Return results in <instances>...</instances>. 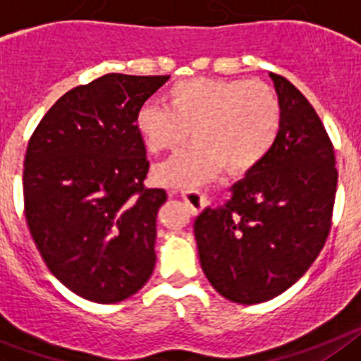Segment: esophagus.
<instances>
[{
  "label": "esophagus",
  "instance_id": "esophagus-1",
  "mask_svg": "<svg viewBox=\"0 0 361 361\" xmlns=\"http://www.w3.org/2000/svg\"><path fill=\"white\" fill-rule=\"evenodd\" d=\"M181 198H183L185 205L189 207V211L192 214H198L202 211V207L205 205V196L198 190H181Z\"/></svg>",
  "mask_w": 361,
  "mask_h": 361
}]
</instances>
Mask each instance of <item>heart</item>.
Returning a JSON list of instances; mask_svg holds the SVG:
<instances>
[{
	"label": "heart",
	"mask_w": 361,
	"mask_h": 361,
	"mask_svg": "<svg viewBox=\"0 0 361 361\" xmlns=\"http://www.w3.org/2000/svg\"><path fill=\"white\" fill-rule=\"evenodd\" d=\"M281 102L263 81L192 78L172 85L165 106L143 103L137 136L150 154L174 150L190 136L196 143L154 171L165 187H198L224 167L227 174L255 169L271 152L281 128Z\"/></svg>",
	"instance_id": "1"
}]
</instances>
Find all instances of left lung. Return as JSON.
Instances as JSON below:
<instances>
[{
	"instance_id": "1",
	"label": "left lung",
	"mask_w": 361,
	"mask_h": 361,
	"mask_svg": "<svg viewBox=\"0 0 361 361\" xmlns=\"http://www.w3.org/2000/svg\"><path fill=\"white\" fill-rule=\"evenodd\" d=\"M281 102L274 147L231 187V200L194 221L207 280L234 303L252 305L287 290L311 267L331 231L338 171L312 105L269 72Z\"/></svg>"
}]
</instances>
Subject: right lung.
Instances as JSON below:
<instances>
[{
  "instance_id": "add662e5",
  "label": "right lung",
  "mask_w": 361,
  "mask_h": 361,
  "mask_svg": "<svg viewBox=\"0 0 361 361\" xmlns=\"http://www.w3.org/2000/svg\"><path fill=\"white\" fill-rule=\"evenodd\" d=\"M171 76L105 74L63 94L34 130L23 169L25 218L43 262L96 303L136 294L156 265V216L145 189L137 109Z\"/></svg>"
}]
</instances>
